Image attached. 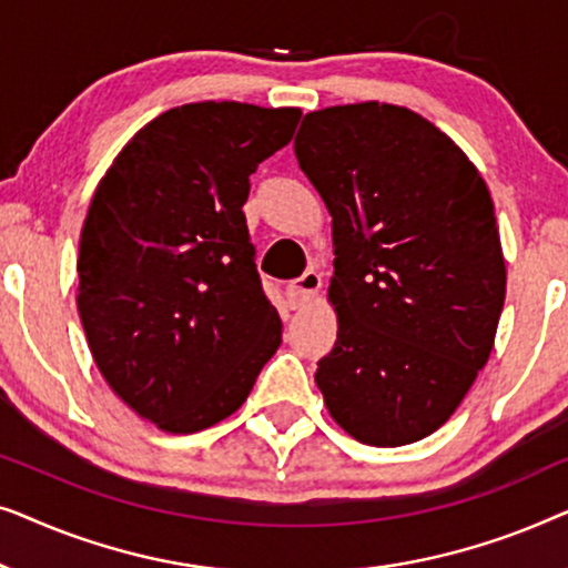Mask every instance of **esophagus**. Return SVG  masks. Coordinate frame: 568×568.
I'll list each match as a JSON object with an SVG mask.
<instances>
[{
  "label": "esophagus",
  "mask_w": 568,
  "mask_h": 568,
  "mask_svg": "<svg viewBox=\"0 0 568 568\" xmlns=\"http://www.w3.org/2000/svg\"><path fill=\"white\" fill-rule=\"evenodd\" d=\"M323 286V278L321 274H317L315 268H307L305 274H302L300 278H294V282L290 284V305L292 307H302L305 302H310L317 294V290Z\"/></svg>",
  "instance_id": "1"
}]
</instances>
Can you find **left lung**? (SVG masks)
<instances>
[{
    "mask_svg": "<svg viewBox=\"0 0 568 568\" xmlns=\"http://www.w3.org/2000/svg\"><path fill=\"white\" fill-rule=\"evenodd\" d=\"M294 154L333 216L325 406L364 445L429 437L494 348L507 268L491 193L453 139L400 105L307 113Z\"/></svg>",
    "mask_w": 568,
    "mask_h": 568,
    "instance_id": "8db88e82",
    "label": "left lung"
}]
</instances>
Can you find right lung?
Segmentation results:
<instances>
[{"instance_id": "add662e5", "label": "right lung", "mask_w": 568, "mask_h": 568, "mask_svg": "<svg viewBox=\"0 0 568 568\" xmlns=\"http://www.w3.org/2000/svg\"><path fill=\"white\" fill-rule=\"evenodd\" d=\"M300 108L204 100L158 115L90 201L77 307L113 393L173 434L243 406L282 344L243 204Z\"/></svg>"}]
</instances>
